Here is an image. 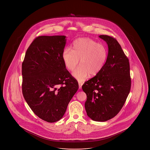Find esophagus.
Returning <instances> with one entry per match:
<instances>
[{
	"label": "esophagus",
	"instance_id": "obj_1",
	"mask_svg": "<svg viewBox=\"0 0 150 150\" xmlns=\"http://www.w3.org/2000/svg\"><path fill=\"white\" fill-rule=\"evenodd\" d=\"M78 84H79V89H81V88H82V86L83 83H81V82H78Z\"/></svg>",
	"mask_w": 150,
	"mask_h": 150
}]
</instances>
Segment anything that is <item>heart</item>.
<instances>
[{
    "label": "heart",
    "mask_w": 150,
    "mask_h": 150,
    "mask_svg": "<svg viewBox=\"0 0 150 150\" xmlns=\"http://www.w3.org/2000/svg\"><path fill=\"white\" fill-rule=\"evenodd\" d=\"M107 49L102 44L89 38H79L73 44L72 50L67 48L62 53V59L66 68L75 70L73 76L83 81L90 76H95L103 69L107 60Z\"/></svg>",
    "instance_id": "1"
}]
</instances>
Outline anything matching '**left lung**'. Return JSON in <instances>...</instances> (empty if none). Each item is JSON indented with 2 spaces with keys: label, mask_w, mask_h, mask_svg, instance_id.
<instances>
[{
  "label": "left lung",
  "mask_w": 150,
  "mask_h": 150,
  "mask_svg": "<svg viewBox=\"0 0 150 150\" xmlns=\"http://www.w3.org/2000/svg\"><path fill=\"white\" fill-rule=\"evenodd\" d=\"M99 37L107 42L108 54L103 69L84 83L87 115L96 121H105L117 115L129 94L131 86L128 58L116 39L108 35Z\"/></svg>",
  "instance_id": "left-lung-1"
}]
</instances>
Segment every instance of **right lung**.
Returning <instances> with one entry per match:
<instances>
[{"label": "right lung", "mask_w": 150, "mask_h": 150, "mask_svg": "<svg viewBox=\"0 0 150 150\" xmlns=\"http://www.w3.org/2000/svg\"><path fill=\"white\" fill-rule=\"evenodd\" d=\"M66 36H41L27 50L22 64L23 95L35 115L48 122L62 119L78 89L66 69Z\"/></svg>", "instance_id": "1"}]
</instances>
